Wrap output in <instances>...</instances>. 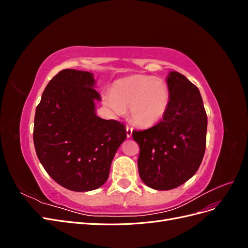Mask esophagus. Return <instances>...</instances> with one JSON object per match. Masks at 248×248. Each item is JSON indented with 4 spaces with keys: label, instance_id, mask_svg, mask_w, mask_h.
<instances>
[{
    "label": "esophagus",
    "instance_id": "34e87169",
    "mask_svg": "<svg viewBox=\"0 0 248 248\" xmlns=\"http://www.w3.org/2000/svg\"><path fill=\"white\" fill-rule=\"evenodd\" d=\"M126 136L127 138H130L132 136V128L130 126H126Z\"/></svg>",
    "mask_w": 248,
    "mask_h": 248
}]
</instances>
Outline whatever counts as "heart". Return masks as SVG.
<instances>
[{
  "label": "heart",
  "mask_w": 248,
  "mask_h": 248,
  "mask_svg": "<svg viewBox=\"0 0 248 248\" xmlns=\"http://www.w3.org/2000/svg\"><path fill=\"white\" fill-rule=\"evenodd\" d=\"M103 102L116 115H122L129 109L133 123L151 127L166 116L170 93L162 78L136 74L118 79L111 86L110 92L103 95Z\"/></svg>",
  "instance_id": "heart-1"
}]
</instances>
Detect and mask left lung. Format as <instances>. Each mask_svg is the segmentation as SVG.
<instances>
[{"label": "left lung", "mask_w": 248, "mask_h": 248, "mask_svg": "<svg viewBox=\"0 0 248 248\" xmlns=\"http://www.w3.org/2000/svg\"><path fill=\"white\" fill-rule=\"evenodd\" d=\"M170 103L159 123L133 130L140 147V177L156 190L182 185L199 170L206 150L207 114L197 86L183 74L168 77Z\"/></svg>", "instance_id": "obj_1"}]
</instances>
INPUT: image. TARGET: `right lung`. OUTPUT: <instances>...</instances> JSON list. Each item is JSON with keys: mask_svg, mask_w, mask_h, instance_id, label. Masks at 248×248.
Instances as JSON below:
<instances>
[{"mask_svg": "<svg viewBox=\"0 0 248 248\" xmlns=\"http://www.w3.org/2000/svg\"><path fill=\"white\" fill-rule=\"evenodd\" d=\"M93 74L64 69L50 79L36 108L33 140L44 170L72 191L106 183L112 158L126 139L125 126L95 114Z\"/></svg>", "mask_w": 248, "mask_h": 248, "instance_id": "add662e5", "label": "right lung"}]
</instances>
